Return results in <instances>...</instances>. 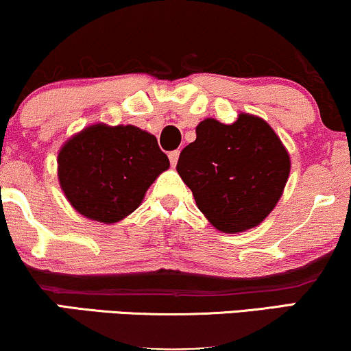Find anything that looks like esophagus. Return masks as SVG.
<instances>
[{
	"label": "esophagus",
	"mask_w": 351,
	"mask_h": 351,
	"mask_svg": "<svg viewBox=\"0 0 351 351\" xmlns=\"http://www.w3.org/2000/svg\"><path fill=\"white\" fill-rule=\"evenodd\" d=\"M168 158H170L171 165H173V167H175L176 162H178V158H180V150H173V152H170V154H168Z\"/></svg>",
	"instance_id": "esophagus-1"
}]
</instances>
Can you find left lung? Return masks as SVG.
Returning <instances> with one entry per match:
<instances>
[{
	"label": "left lung",
	"mask_w": 351,
	"mask_h": 351,
	"mask_svg": "<svg viewBox=\"0 0 351 351\" xmlns=\"http://www.w3.org/2000/svg\"><path fill=\"white\" fill-rule=\"evenodd\" d=\"M176 170L197 208L227 234L253 229L274 209L291 160L267 121L242 112L234 124L204 119L181 150Z\"/></svg>",
	"instance_id": "1"
}]
</instances>
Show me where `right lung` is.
Masks as SVG:
<instances>
[{
    "instance_id": "1",
    "label": "right lung",
    "mask_w": 351,
    "mask_h": 351,
    "mask_svg": "<svg viewBox=\"0 0 351 351\" xmlns=\"http://www.w3.org/2000/svg\"><path fill=\"white\" fill-rule=\"evenodd\" d=\"M58 181L70 204L93 221L119 222L141 206L170 160L157 138L134 125L95 124L58 152Z\"/></svg>"
}]
</instances>
